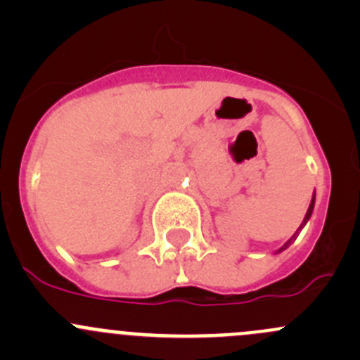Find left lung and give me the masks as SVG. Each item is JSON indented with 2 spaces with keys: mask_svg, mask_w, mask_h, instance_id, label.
I'll use <instances>...</instances> for the list:
<instances>
[{
  "mask_svg": "<svg viewBox=\"0 0 360 360\" xmlns=\"http://www.w3.org/2000/svg\"><path fill=\"white\" fill-rule=\"evenodd\" d=\"M314 207H315V193H314V197H311V202H310V205H308V210H307V214H304V219H303V223H301V224H300V228H297V230H296V231H294V235H292V237H291V238H289V240H288V242H285V244H284V245H282V248H281V249H277V250H275V254H278V252H282V250H285V249H288V248H289V245H291V244H292V242H294V240H296V238H297V235H300V231H301V230H303V228H304V224H307V223H308V219H310L311 212H314Z\"/></svg>",
  "mask_w": 360,
  "mask_h": 360,
  "instance_id": "left-lung-1",
  "label": "left lung"
}]
</instances>
